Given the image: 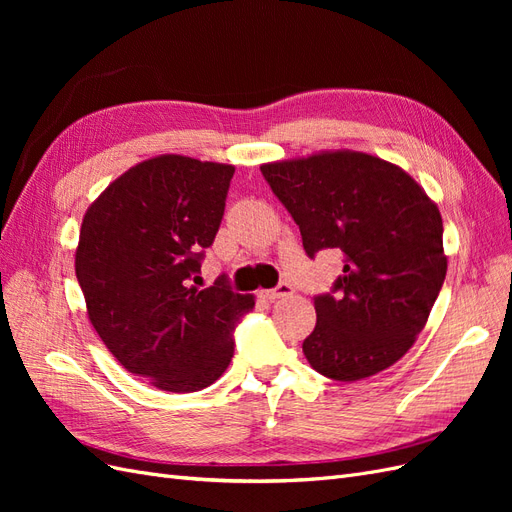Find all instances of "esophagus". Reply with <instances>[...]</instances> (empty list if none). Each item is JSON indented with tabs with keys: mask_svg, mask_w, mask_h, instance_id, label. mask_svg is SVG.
<instances>
[{
	"mask_svg": "<svg viewBox=\"0 0 512 512\" xmlns=\"http://www.w3.org/2000/svg\"><path fill=\"white\" fill-rule=\"evenodd\" d=\"M294 292V288H292V284H288V282H280L277 284L275 288H271V290H262V297H265L267 301H275V299H284V297H288V294H292Z\"/></svg>",
	"mask_w": 512,
	"mask_h": 512,
	"instance_id": "1",
	"label": "esophagus"
}]
</instances>
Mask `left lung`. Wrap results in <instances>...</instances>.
<instances>
[{"label": "left lung", "mask_w": 512, "mask_h": 512, "mask_svg": "<svg viewBox=\"0 0 512 512\" xmlns=\"http://www.w3.org/2000/svg\"><path fill=\"white\" fill-rule=\"evenodd\" d=\"M301 230L303 250H339L344 273L314 297L303 354L318 374L352 382L391 367L423 331L446 277L442 218L404 170L356 151L262 164Z\"/></svg>", "instance_id": "left-lung-1"}]
</instances>
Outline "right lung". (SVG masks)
Instances as JSON below:
<instances>
[{
  "label": "right lung",
  "mask_w": 512,
  "mask_h": 512,
  "mask_svg": "<svg viewBox=\"0 0 512 512\" xmlns=\"http://www.w3.org/2000/svg\"><path fill=\"white\" fill-rule=\"evenodd\" d=\"M235 168L183 156L136 164L83 218L76 280L104 346L130 374L170 393L218 380L252 294L220 275L200 290V265L224 218Z\"/></svg>",
  "instance_id": "add662e5"
}]
</instances>
